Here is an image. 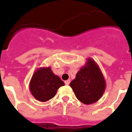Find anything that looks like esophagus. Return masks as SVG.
<instances>
[{
    "mask_svg": "<svg viewBox=\"0 0 132 132\" xmlns=\"http://www.w3.org/2000/svg\"><path fill=\"white\" fill-rule=\"evenodd\" d=\"M70 82V79H68V80H66V81H64V83H65V84H66V85H69Z\"/></svg>",
    "mask_w": 132,
    "mask_h": 132,
    "instance_id": "1",
    "label": "esophagus"
}]
</instances>
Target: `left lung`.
I'll list each match as a JSON object with an SVG mask.
<instances>
[{
    "label": "left lung",
    "instance_id": "1",
    "mask_svg": "<svg viewBox=\"0 0 132 132\" xmlns=\"http://www.w3.org/2000/svg\"><path fill=\"white\" fill-rule=\"evenodd\" d=\"M105 80L99 66L92 58L87 59L76 77L70 82L75 96L86 105L96 103L101 98L105 90Z\"/></svg>",
    "mask_w": 132,
    "mask_h": 132
}]
</instances>
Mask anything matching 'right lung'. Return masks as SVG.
<instances>
[{"mask_svg":"<svg viewBox=\"0 0 132 132\" xmlns=\"http://www.w3.org/2000/svg\"><path fill=\"white\" fill-rule=\"evenodd\" d=\"M64 86L60 77L55 75L51 68L42 67L34 72L29 83L31 93L36 100L45 102L55 96L58 88Z\"/></svg>","mask_w":132,"mask_h":132,"instance_id":"1","label":"right lung"}]
</instances>
